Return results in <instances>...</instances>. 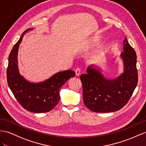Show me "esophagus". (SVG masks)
Returning <instances> with one entry per match:
<instances>
[{"label":"esophagus","mask_w":146,"mask_h":146,"mask_svg":"<svg viewBox=\"0 0 146 146\" xmlns=\"http://www.w3.org/2000/svg\"><path fill=\"white\" fill-rule=\"evenodd\" d=\"M75 73H76V76H79L81 74V69L80 68H77L75 70Z\"/></svg>","instance_id":"34e87169"}]
</instances>
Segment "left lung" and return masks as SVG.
Segmentation results:
<instances>
[{
  "instance_id": "1",
  "label": "left lung",
  "mask_w": 146,
  "mask_h": 146,
  "mask_svg": "<svg viewBox=\"0 0 146 146\" xmlns=\"http://www.w3.org/2000/svg\"><path fill=\"white\" fill-rule=\"evenodd\" d=\"M123 48L120 57L124 70L117 78L106 79L94 65L89 66L87 73L80 76L84 104L90 110L98 113L117 111L131 97L138 80L136 54L126 37L123 40Z\"/></svg>"
}]
</instances>
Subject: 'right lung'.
<instances>
[{
	"label": "right lung",
	"instance_id": "add662e5",
	"mask_svg": "<svg viewBox=\"0 0 146 146\" xmlns=\"http://www.w3.org/2000/svg\"><path fill=\"white\" fill-rule=\"evenodd\" d=\"M32 29H28L23 32L10 52L7 69V83L15 98L24 109L34 113H45L57 105L62 86L70 78L75 76V72L70 70L58 72L37 83H31L22 76L18 66V48L23 35Z\"/></svg>",
	"mask_w": 146,
	"mask_h": 146
}]
</instances>
